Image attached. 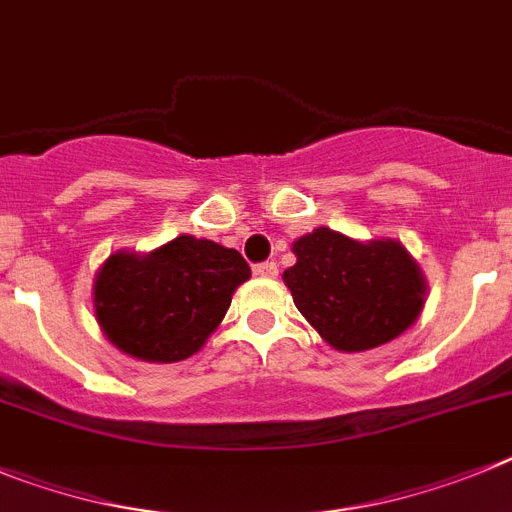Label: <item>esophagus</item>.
<instances>
[{
    "label": "esophagus",
    "mask_w": 512,
    "mask_h": 512,
    "mask_svg": "<svg viewBox=\"0 0 512 512\" xmlns=\"http://www.w3.org/2000/svg\"><path fill=\"white\" fill-rule=\"evenodd\" d=\"M255 273L260 275V278H275V275H278V262H260V265H255Z\"/></svg>",
    "instance_id": "1"
}]
</instances>
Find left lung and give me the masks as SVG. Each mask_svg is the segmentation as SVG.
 Masks as SVG:
<instances>
[{
  "mask_svg": "<svg viewBox=\"0 0 512 512\" xmlns=\"http://www.w3.org/2000/svg\"><path fill=\"white\" fill-rule=\"evenodd\" d=\"M283 273L298 311L339 352H365L403 334L423 308L426 283L400 242H354L319 227L293 245Z\"/></svg>",
  "mask_w": 512,
  "mask_h": 512,
  "instance_id": "8db88e82",
  "label": "left lung"
}]
</instances>
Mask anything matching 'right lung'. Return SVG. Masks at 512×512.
<instances>
[{"label":"right lung","mask_w":512,"mask_h":512,"mask_svg":"<svg viewBox=\"0 0 512 512\" xmlns=\"http://www.w3.org/2000/svg\"><path fill=\"white\" fill-rule=\"evenodd\" d=\"M247 278L237 250L183 234L150 255L109 257L96 275V319L122 352L178 362L204 347Z\"/></svg>","instance_id":"1"}]
</instances>
